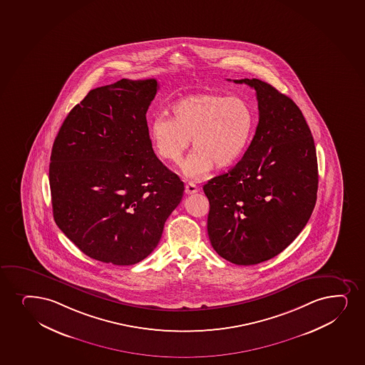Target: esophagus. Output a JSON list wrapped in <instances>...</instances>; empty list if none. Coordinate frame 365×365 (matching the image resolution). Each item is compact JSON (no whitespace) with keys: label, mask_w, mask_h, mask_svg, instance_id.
Masks as SVG:
<instances>
[{"label":"esophagus","mask_w":365,"mask_h":365,"mask_svg":"<svg viewBox=\"0 0 365 365\" xmlns=\"http://www.w3.org/2000/svg\"><path fill=\"white\" fill-rule=\"evenodd\" d=\"M197 192V185L193 182H188L187 185H185V193L187 194H194Z\"/></svg>","instance_id":"1"}]
</instances>
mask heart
I'll return each instance as SVG.
<instances>
[{
    "mask_svg": "<svg viewBox=\"0 0 365 365\" xmlns=\"http://www.w3.org/2000/svg\"><path fill=\"white\" fill-rule=\"evenodd\" d=\"M172 117L155 116L149 125L151 144L160 159L180 163L188 149L194 150L182 165L185 177L200 180L216 168H225L243 156L253 137L255 118L245 100L202 93L178 100Z\"/></svg>",
    "mask_w": 365,
    "mask_h": 365,
    "instance_id": "obj_1",
    "label": "heart"
}]
</instances>
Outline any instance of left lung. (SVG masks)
Returning <instances> with one entry per match:
<instances>
[{"label": "left lung", "instance_id": "1", "mask_svg": "<svg viewBox=\"0 0 365 365\" xmlns=\"http://www.w3.org/2000/svg\"><path fill=\"white\" fill-rule=\"evenodd\" d=\"M257 91L259 122L235 168L207 180V235L220 257L255 265L296 240L317 202L312 132L293 100L260 79L233 81Z\"/></svg>", "mask_w": 365, "mask_h": 365}]
</instances>
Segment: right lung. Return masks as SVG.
<instances>
[{"mask_svg":"<svg viewBox=\"0 0 365 365\" xmlns=\"http://www.w3.org/2000/svg\"><path fill=\"white\" fill-rule=\"evenodd\" d=\"M158 81L89 91L61 125L48 170L53 219L88 257L142 262L159 245L185 183L155 155L146 111Z\"/></svg>","mask_w":365,"mask_h":365,"instance_id":"obj_1","label":"right lung"}]
</instances>
